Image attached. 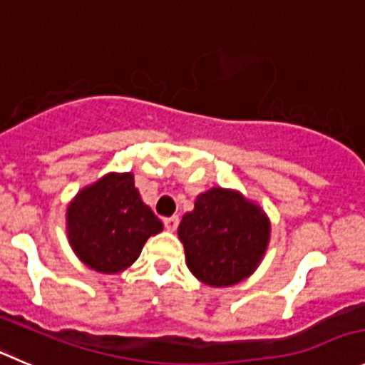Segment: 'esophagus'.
<instances>
[{
	"mask_svg": "<svg viewBox=\"0 0 365 365\" xmlns=\"http://www.w3.org/2000/svg\"><path fill=\"white\" fill-rule=\"evenodd\" d=\"M163 222H165V227L168 229V231H175L177 225H179V217H168Z\"/></svg>",
	"mask_w": 365,
	"mask_h": 365,
	"instance_id": "34e87169",
	"label": "esophagus"
}]
</instances>
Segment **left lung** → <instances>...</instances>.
<instances>
[{"label": "left lung", "instance_id": "8db88e82", "mask_svg": "<svg viewBox=\"0 0 365 365\" xmlns=\"http://www.w3.org/2000/svg\"><path fill=\"white\" fill-rule=\"evenodd\" d=\"M190 272L210 287H231L258 269L270 238V222L240 192L211 188L180 220Z\"/></svg>", "mask_w": 365, "mask_h": 365}]
</instances>
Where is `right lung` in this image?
I'll return each instance as SVG.
<instances>
[{"instance_id": "add662e5", "label": "right lung", "mask_w": 365, "mask_h": 365, "mask_svg": "<svg viewBox=\"0 0 365 365\" xmlns=\"http://www.w3.org/2000/svg\"><path fill=\"white\" fill-rule=\"evenodd\" d=\"M66 229L81 262L96 272L116 274L140 258L163 224L141 200L133 173L113 172L76 193L66 211Z\"/></svg>"}]
</instances>
